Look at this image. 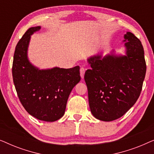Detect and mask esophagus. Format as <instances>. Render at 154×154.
Wrapping results in <instances>:
<instances>
[{"label":"esophagus","mask_w":154,"mask_h":154,"mask_svg":"<svg viewBox=\"0 0 154 154\" xmlns=\"http://www.w3.org/2000/svg\"><path fill=\"white\" fill-rule=\"evenodd\" d=\"M85 69L83 68V67H81V69H80V73H81V76L82 79L84 78V74H85Z\"/></svg>","instance_id":"esophagus-1"}]
</instances>
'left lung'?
Here are the masks:
<instances>
[{
  "instance_id": "left-lung-1",
  "label": "left lung",
  "mask_w": 154,
  "mask_h": 154,
  "mask_svg": "<svg viewBox=\"0 0 154 154\" xmlns=\"http://www.w3.org/2000/svg\"><path fill=\"white\" fill-rule=\"evenodd\" d=\"M125 54L90 57L91 69L85 71L88 101L92 114L102 121H112L125 114L142 91L146 66L142 43L131 32L124 35Z\"/></svg>"
}]
</instances>
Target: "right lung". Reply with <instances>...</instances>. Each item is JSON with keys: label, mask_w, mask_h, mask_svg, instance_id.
I'll use <instances>...</instances> for the list:
<instances>
[{"label": "right lung", "mask_w": 154, "mask_h": 154, "mask_svg": "<svg viewBox=\"0 0 154 154\" xmlns=\"http://www.w3.org/2000/svg\"><path fill=\"white\" fill-rule=\"evenodd\" d=\"M41 28H29L18 42L12 77L19 99L27 112L41 121L54 122L64 116L69 94L81 81L80 67L40 69L31 64L28 58L31 36Z\"/></svg>", "instance_id": "right-lung-1"}]
</instances>
